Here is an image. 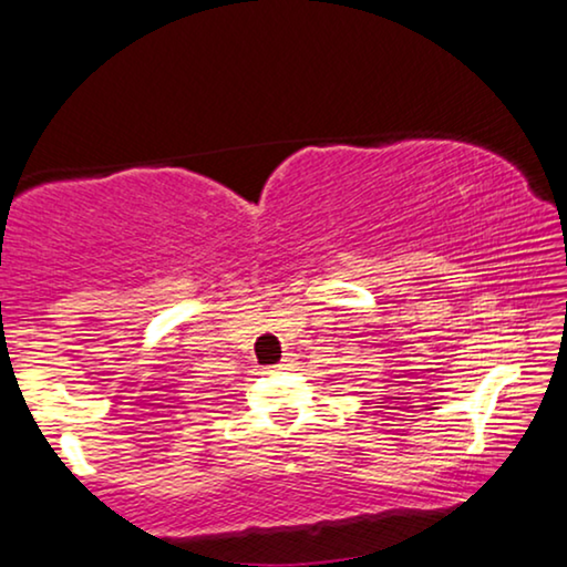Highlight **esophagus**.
<instances>
[{
  "label": "esophagus",
  "mask_w": 567,
  "mask_h": 567,
  "mask_svg": "<svg viewBox=\"0 0 567 567\" xmlns=\"http://www.w3.org/2000/svg\"><path fill=\"white\" fill-rule=\"evenodd\" d=\"M289 367H291V359H289V357H284L281 362H278V364H274V367H266V372H281V370H289Z\"/></svg>",
  "instance_id": "esophagus-1"
}]
</instances>
